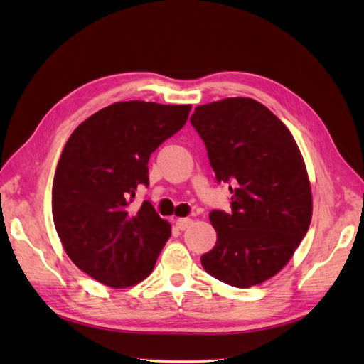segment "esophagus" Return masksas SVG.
<instances>
[{"label": "esophagus", "instance_id": "obj_1", "mask_svg": "<svg viewBox=\"0 0 364 364\" xmlns=\"http://www.w3.org/2000/svg\"><path fill=\"white\" fill-rule=\"evenodd\" d=\"M175 225H176V228L178 230H186V228H189L191 225H192V219H176L175 220Z\"/></svg>", "mask_w": 364, "mask_h": 364}]
</instances>
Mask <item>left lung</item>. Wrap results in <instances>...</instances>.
<instances>
[{"label":"left lung","mask_w":364,"mask_h":364,"mask_svg":"<svg viewBox=\"0 0 364 364\" xmlns=\"http://www.w3.org/2000/svg\"><path fill=\"white\" fill-rule=\"evenodd\" d=\"M191 123L215 180L231 191V211L210 213L218 242L202 255V266L235 288L266 282L291 259L311 222V188L299 146L284 123L252 98L198 106Z\"/></svg>","instance_id":"obj_1"}]
</instances>
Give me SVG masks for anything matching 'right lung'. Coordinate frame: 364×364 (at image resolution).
I'll return each mask as SVG.
<instances>
[{
  "instance_id": "add662e5",
  "label": "right lung",
  "mask_w": 364,
  "mask_h": 364,
  "mask_svg": "<svg viewBox=\"0 0 364 364\" xmlns=\"http://www.w3.org/2000/svg\"><path fill=\"white\" fill-rule=\"evenodd\" d=\"M189 105L114 103L76 128L53 181V219L68 257L97 282L133 286L151 274L172 235L149 200L131 206L149 186V159L180 131Z\"/></svg>"
}]
</instances>
